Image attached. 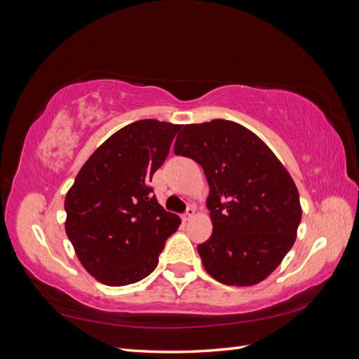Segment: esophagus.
I'll return each instance as SVG.
<instances>
[{"mask_svg": "<svg viewBox=\"0 0 359 359\" xmlns=\"http://www.w3.org/2000/svg\"><path fill=\"white\" fill-rule=\"evenodd\" d=\"M194 212H196V208L194 206H188L187 208V211H185V214L182 215V219H183V222H188V220H191L193 219V215H194Z\"/></svg>", "mask_w": 359, "mask_h": 359, "instance_id": "obj_1", "label": "esophagus"}]
</instances>
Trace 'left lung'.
<instances>
[{
    "label": "left lung",
    "instance_id": "1",
    "mask_svg": "<svg viewBox=\"0 0 359 359\" xmlns=\"http://www.w3.org/2000/svg\"><path fill=\"white\" fill-rule=\"evenodd\" d=\"M174 154L202 165L212 234L197 246L208 273L252 286L277 269L302 222L298 189L269 147L243 125L214 119L185 125Z\"/></svg>",
    "mask_w": 359,
    "mask_h": 359
}]
</instances>
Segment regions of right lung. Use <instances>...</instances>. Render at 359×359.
<instances>
[{
    "mask_svg": "<svg viewBox=\"0 0 359 359\" xmlns=\"http://www.w3.org/2000/svg\"><path fill=\"white\" fill-rule=\"evenodd\" d=\"M182 125L142 119L116 131L90 156L65 196V232L82 266L107 286L151 273L177 214L149 187Z\"/></svg>",
    "mask_w": 359,
    "mask_h": 359,
    "instance_id": "right-lung-1",
    "label": "right lung"
}]
</instances>
